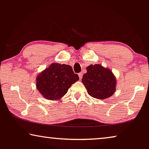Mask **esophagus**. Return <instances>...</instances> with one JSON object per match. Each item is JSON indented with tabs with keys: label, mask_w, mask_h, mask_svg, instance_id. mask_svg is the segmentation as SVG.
Here are the masks:
<instances>
[{
	"label": "esophagus",
	"mask_w": 149,
	"mask_h": 149,
	"mask_svg": "<svg viewBox=\"0 0 149 149\" xmlns=\"http://www.w3.org/2000/svg\"><path fill=\"white\" fill-rule=\"evenodd\" d=\"M78 75H79V79H81L82 78V76H83V73H79L78 74Z\"/></svg>",
	"instance_id": "34e87169"
}]
</instances>
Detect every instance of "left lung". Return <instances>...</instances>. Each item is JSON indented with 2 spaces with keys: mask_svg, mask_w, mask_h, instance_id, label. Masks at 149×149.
<instances>
[{
  "mask_svg": "<svg viewBox=\"0 0 149 149\" xmlns=\"http://www.w3.org/2000/svg\"><path fill=\"white\" fill-rule=\"evenodd\" d=\"M87 72L81 79L88 94L97 99H106L116 91V79L112 71L100 64L86 68Z\"/></svg>",
  "mask_w": 149,
  "mask_h": 149,
  "instance_id": "obj_1",
  "label": "left lung"
}]
</instances>
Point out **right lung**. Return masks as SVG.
Wrapping results in <instances>:
<instances>
[{"instance_id":"obj_1","label":"right lung","mask_w":149,"mask_h":149,"mask_svg":"<svg viewBox=\"0 0 149 149\" xmlns=\"http://www.w3.org/2000/svg\"><path fill=\"white\" fill-rule=\"evenodd\" d=\"M79 80L70 65L53 63L37 75V89L42 96L50 100H59L67 94L68 89Z\"/></svg>"}]
</instances>
